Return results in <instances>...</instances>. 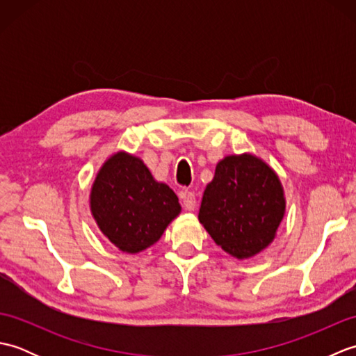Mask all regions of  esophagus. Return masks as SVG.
<instances>
[{
	"mask_svg": "<svg viewBox=\"0 0 356 356\" xmlns=\"http://www.w3.org/2000/svg\"><path fill=\"white\" fill-rule=\"evenodd\" d=\"M180 199H182V205L186 211H194L195 208V195L191 191H184L180 194Z\"/></svg>",
	"mask_w": 356,
	"mask_h": 356,
	"instance_id": "obj_1",
	"label": "esophagus"
}]
</instances>
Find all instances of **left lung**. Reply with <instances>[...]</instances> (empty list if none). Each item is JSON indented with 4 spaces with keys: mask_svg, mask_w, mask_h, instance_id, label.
<instances>
[{
    "mask_svg": "<svg viewBox=\"0 0 356 356\" xmlns=\"http://www.w3.org/2000/svg\"><path fill=\"white\" fill-rule=\"evenodd\" d=\"M286 211L282 182L254 154L226 156L207 185L199 222L225 252L238 260L266 249Z\"/></svg>",
    "mask_w": 356,
    "mask_h": 356,
    "instance_id": "obj_1",
    "label": "left lung"
}]
</instances>
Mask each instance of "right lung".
<instances>
[{
    "instance_id": "add662e5",
    "label": "right lung",
    "mask_w": 356,
    "mask_h": 356,
    "mask_svg": "<svg viewBox=\"0 0 356 356\" xmlns=\"http://www.w3.org/2000/svg\"><path fill=\"white\" fill-rule=\"evenodd\" d=\"M90 211L119 251L138 254L162 237L182 208L176 193L157 182L142 159L118 151L96 174Z\"/></svg>"
}]
</instances>
